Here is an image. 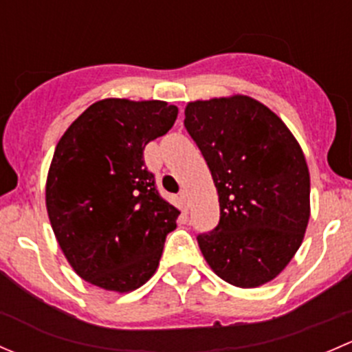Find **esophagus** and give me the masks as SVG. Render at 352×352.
Here are the masks:
<instances>
[{"label": "esophagus", "instance_id": "obj_1", "mask_svg": "<svg viewBox=\"0 0 352 352\" xmlns=\"http://www.w3.org/2000/svg\"><path fill=\"white\" fill-rule=\"evenodd\" d=\"M180 199H182V201L187 204V208H189V192H187L186 189H184L182 192H180Z\"/></svg>", "mask_w": 352, "mask_h": 352}]
</instances>
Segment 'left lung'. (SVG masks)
<instances>
[{
  "mask_svg": "<svg viewBox=\"0 0 352 352\" xmlns=\"http://www.w3.org/2000/svg\"><path fill=\"white\" fill-rule=\"evenodd\" d=\"M190 138L218 190L219 223L197 236L216 276L236 287L278 278L303 242L310 172L287 126L247 95L186 105Z\"/></svg>",
  "mask_w": 352,
  "mask_h": 352,
  "instance_id": "left-lung-1",
  "label": "left lung"
}]
</instances>
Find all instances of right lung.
Here are the masks:
<instances>
[{"label":"right lung","instance_id":"add662e5","mask_svg":"<svg viewBox=\"0 0 352 352\" xmlns=\"http://www.w3.org/2000/svg\"><path fill=\"white\" fill-rule=\"evenodd\" d=\"M177 113L163 100L104 98L59 140L45 208L66 261L90 285L129 293L158 269L180 211L160 197L143 150L168 133Z\"/></svg>","mask_w":352,"mask_h":352}]
</instances>
